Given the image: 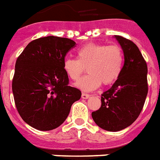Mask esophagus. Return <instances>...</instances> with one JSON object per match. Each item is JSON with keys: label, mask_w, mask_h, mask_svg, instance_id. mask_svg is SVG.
<instances>
[{"label": "esophagus", "mask_w": 160, "mask_h": 160, "mask_svg": "<svg viewBox=\"0 0 160 160\" xmlns=\"http://www.w3.org/2000/svg\"><path fill=\"white\" fill-rule=\"evenodd\" d=\"M89 96H90V95L87 94V93H82V99H88Z\"/></svg>", "instance_id": "obj_1"}]
</instances>
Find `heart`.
Masks as SVG:
<instances>
[{"label":"heart","instance_id":"b5f03b06","mask_svg":"<svg viewBox=\"0 0 160 160\" xmlns=\"http://www.w3.org/2000/svg\"><path fill=\"white\" fill-rule=\"evenodd\" d=\"M124 61L123 50L119 45L89 43L78 51V59L68 58L64 70L72 81L77 82L86 71L89 74L77 82V87L91 91L102 84L114 83L122 73Z\"/></svg>","mask_w":160,"mask_h":160}]
</instances>
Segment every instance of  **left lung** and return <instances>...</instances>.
I'll return each mask as SVG.
<instances>
[{
  "mask_svg": "<svg viewBox=\"0 0 160 160\" xmlns=\"http://www.w3.org/2000/svg\"><path fill=\"white\" fill-rule=\"evenodd\" d=\"M114 37L124 53L122 73L102 95L100 108L91 114L96 125L111 132L128 128L139 117L148 92L147 62L138 46L122 36Z\"/></svg>",
  "mask_w": 160,
  "mask_h": 160,
  "instance_id": "8db88e82",
  "label": "left lung"
}]
</instances>
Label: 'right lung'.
I'll list each match as a JSON object with an SVG mask.
<instances>
[{
	"mask_svg": "<svg viewBox=\"0 0 160 160\" xmlns=\"http://www.w3.org/2000/svg\"><path fill=\"white\" fill-rule=\"evenodd\" d=\"M76 46L70 38L47 36L31 41L18 57L12 82L20 117L32 128L48 131L66 120L82 93L69 85L64 58Z\"/></svg>",
	"mask_w": 160,
	"mask_h": 160,
	"instance_id": "obj_1",
	"label": "right lung"
}]
</instances>
